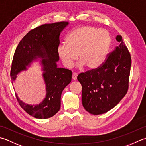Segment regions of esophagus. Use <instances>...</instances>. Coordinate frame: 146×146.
<instances>
[{"mask_svg": "<svg viewBox=\"0 0 146 146\" xmlns=\"http://www.w3.org/2000/svg\"><path fill=\"white\" fill-rule=\"evenodd\" d=\"M77 76H78V74L76 73H73V75H72V78L73 80H76V78H77Z\"/></svg>", "mask_w": 146, "mask_h": 146, "instance_id": "1", "label": "esophagus"}]
</instances>
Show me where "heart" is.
Listing matches in <instances>:
<instances>
[{"label": "heart", "instance_id": "obj_1", "mask_svg": "<svg viewBox=\"0 0 146 146\" xmlns=\"http://www.w3.org/2000/svg\"><path fill=\"white\" fill-rule=\"evenodd\" d=\"M108 31L92 26H83L71 31L66 38V44L58 48V54L66 68H71L78 58V66L85 65L88 69L98 67L104 60L110 44Z\"/></svg>", "mask_w": 146, "mask_h": 146}]
</instances>
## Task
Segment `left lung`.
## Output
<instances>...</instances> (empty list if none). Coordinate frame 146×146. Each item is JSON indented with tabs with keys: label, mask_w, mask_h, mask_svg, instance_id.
Wrapping results in <instances>:
<instances>
[{
	"label": "left lung",
	"mask_w": 146,
	"mask_h": 146,
	"mask_svg": "<svg viewBox=\"0 0 146 146\" xmlns=\"http://www.w3.org/2000/svg\"><path fill=\"white\" fill-rule=\"evenodd\" d=\"M116 39L120 44L107 54L99 67L77 76L82 87L83 106L92 115L113 109L128 90L132 59L121 36L117 35Z\"/></svg>",
	"instance_id": "obj_1"
}]
</instances>
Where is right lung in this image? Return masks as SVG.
<instances>
[{"label":"right lung","mask_w":146,"mask_h":146,"mask_svg":"<svg viewBox=\"0 0 146 146\" xmlns=\"http://www.w3.org/2000/svg\"><path fill=\"white\" fill-rule=\"evenodd\" d=\"M68 24L67 21L44 24L31 30L21 41L14 52L11 68V78L13 82L20 71L36 57L42 60L46 84L47 95L41 104H26L18 99L19 104L30 115L39 119H47L54 116L61 107V96L64 88L71 81L72 72L65 68H58L56 62L59 59L58 48L59 35Z\"/></svg>","instance_id":"right-lung-1"}]
</instances>
